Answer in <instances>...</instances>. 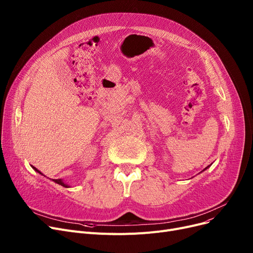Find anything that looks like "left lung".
I'll list each match as a JSON object with an SVG mask.
<instances>
[{
    "label": "left lung",
    "instance_id": "1",
    "mask_svg": "<svg viewBox=\"0 0 253 253\" xmlns=\"http://www.w3.org/2000/svg\"><path fill=\"white\" fill-rule=\"evenodd\" d=\"M208 167H209V166H207V167H206V168H205V169H207V168H208ZM205 169H204V170H205ZM204 170H203V171H204Z\"/></svg>",
    "mask_w": 253,
    "mask_h": 253
}]
</instances>
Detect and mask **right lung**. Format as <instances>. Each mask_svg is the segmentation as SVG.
<instances>
[{
    "label": "right lung",
    "instance_id": "obj_1",
    "mask_svg": "<svg viewBox=\"0 0 253 253\" xmlns=\"http://www.w3.org/2000/svg\"><path fill=\"white\" fill-rule=\"evenodd\" d=\"M32 167L35 169V171H37V172H38V173H40L41 175H44L41 171H39V170H38L37 168H35L33 165H32ZM44 176H45V175H44ZM52 180L54 181V182H56V183H58V184H60V185H62V187H64V188H71L69 184H65V183L62 181V179H60V178H58V179H52Z\"/></svg>",
    "mask_w": 253,
    "mask_h": 253
}]
</instances>
